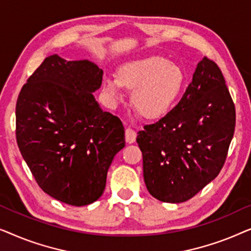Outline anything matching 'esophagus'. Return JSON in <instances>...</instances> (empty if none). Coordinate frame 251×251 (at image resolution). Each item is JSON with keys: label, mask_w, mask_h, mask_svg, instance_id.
Segmentation results:
<instances>
[{"label": "esophagus", "mask_w": 251, "mask_h": 251, "mask_svg": "<svg viewBox=\"0 0 251 251\" xmlns=\"http://www.w3.org/2000/svg\"><path fill=\"white\" fill-rule=\"evenodd\" d=\"M137 137V132L132 128H126V142L128 144L135 143Z\"/></svg>", "instance_id": "34e87169"}]
</instances>
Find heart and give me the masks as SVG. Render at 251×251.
Returning <instances> with one entry per match:
<instances>
[{
    "instance_id": "heart-1",
    "label": "heart",
    "mask_w": 251,
    "mask_h": 251,
    "mask_svg": "<svg viewBox=\"0 0 251 251\" xmlns=\"http://www.w3.org/2000/svg\"><path fill=\"white\" fill-rule=\"evenodd\" d=\"M185 81L183 68L167 58L151 56L126 63L118 76L104 78V91L113 101L122 98V88L133 89L132 105L144 118L156 119L177 100Z\"/></svg>"
}]
</instances>
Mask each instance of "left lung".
<instances>
[{"mask_svg":"<svg viewBox=\"0 0 251 251\" xmlns=\"http://www.w3.org/2000/svg\"><path fill=\"white\" fill-rule=\"evenodd\" d=\"M234 128L235 106L225 78L204 57L179 102L137 136L151 195L180 203L198 194L221 173Z\"/></svg>","mask_w":251,"mask_h":251,"instance_id":"obj_1","label":"left lung"}]
</instances>
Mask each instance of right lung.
<instances>
[{"label":"right lung","mask_w":251,"mask_h":251,"mask_svg":"<svg viewBox=\"0 0 251 251\" xmlns=\"http://www.w3.org/2000/svg\"><path fill=\"white\" fill-rule=\"evenodd\" d=\"M102 70L89 60L44 59L19 92L16 138L33 177L64 203L90 204L101 197L108 168L126 146L118 116L92 95Z\"/></svg>","instance_id":"obj_1"}]
</instances>
